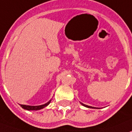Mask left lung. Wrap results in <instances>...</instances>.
Returning <instances> with one entry per match:
<instances>
[{"label":"left lung","instance_id":"8db88e82","mask_svg":"<svg viewBox=\"0 0 132 132\" xmlns=\"http://www.w3.org/2000/svg\"><path fill=\"white\" fill-rule=\"evenodd\" d=\"M80 104H82V106H85V107H86V108H93V109H98L97 108H95V107H92V106H88V105H86V104H84L83 103H82V102H80Z\"/></svg>","mask_w":132,"mask_h":132}]
</instances>
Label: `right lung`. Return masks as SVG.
I'll return each instance as SVG.
<instances>
[{"mask_svg": "<svg viewBox=\"0 0 132 132\" xmlns=\"http://www.w3.org/2000/svg\"><path fill=\"white\" fill-rule=\"evenodd\" d=\"M50 102H51V100H50L46 104L40 105V106H28V105H22V104H20V105L22 108L24 109V110H39L43 109L46 106H48L50 103Z\"/></svg>", "mask_w": 132, "mask_h": 132, "instance_id": "right-lung-1", "label": "right lung"}]
</instances>
